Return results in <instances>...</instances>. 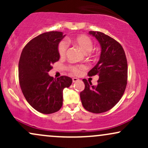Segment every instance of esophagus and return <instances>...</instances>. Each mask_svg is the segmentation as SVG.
<instances>
[{"instance_id": "esophagus-1", "label": "esophagus", "mask_w": 148, "mask_h": 148, "mask_svg": "<svg viewBox=\"0 0 148 148\" xmlns=\"http://www.w3.org/2000/svg\"><path fill=\"white\" fill-rule=\"evenodd\" d=\"M79 81V79H77V78H75V77H74L72 79V81H73V83H75V82H76V81Z\"/></svg>"}]
</instances>
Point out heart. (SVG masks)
<instances>
[{
    "instance_id": "b5f03b06",
    "label": "heart",
    "mask_w": 148,
    "mask_h": 148,
    "mask_svg": "<svg viewBox=\"0 0 148 148\" xmlns=\"http://www.w3.org/2000/svg\"><path fill=\"white\" fill-rule=\"evenodd\" d=\"M73 42L78 45L85 53H88L92 49L93 42L89 36L86 35H80L73 40ZM68 48V43L66 41H61L58 45V53L60 56H64ZM84 68L82 65H70L69 69L74 74H79L80 71Z\"/></svg>"
}]
</instances>
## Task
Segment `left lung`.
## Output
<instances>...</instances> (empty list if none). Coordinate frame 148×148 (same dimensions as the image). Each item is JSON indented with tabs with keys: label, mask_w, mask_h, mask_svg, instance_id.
<instances>
[{
	"label": "left lung",
	"mask_w": 148,
	"mask_h": 148,
	"mask_svg": "<svg viewBox=\"0 0 148 148\" xmlns=\"http://www.w3.org/2000/svg\"><path fill=\"white\" fill-rule=\"evenodd\" d=\"M101 45V51L97 64L88 73L97 74V86H92L83 79L85 89L80 93L83 106L88 111L101 113L111 109L123 97L127 84V61L122 45L106 34L90 31Z\"/></svg>",
	"instance_id": "8db88e82"
}]
</instances>
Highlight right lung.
<instances>
[{
  "label": "right lung",
  "mask_w": 148,
  "mask_h": 148,
  "mask_svg": "<svg viewBox=\"0 0 148 148\" xmlns=\"http://www.w3.org/2000/svg\"><path fill=\"white\" fill-rule=\"evenodd\" d=\"M65 35L51 31L38 35L25 46L18 62V80L26 101L40 113L51 114L60 109L62 91L72 79L61 76L57 79L48 74L52 64L60 58L58 45Z\"/></svg>",
  "instance_id": "1"
}]
</instances>
